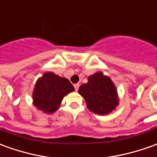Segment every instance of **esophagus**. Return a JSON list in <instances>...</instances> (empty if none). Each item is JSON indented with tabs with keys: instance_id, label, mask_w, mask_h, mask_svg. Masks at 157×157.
<instances>
[{
	"instance_id": "34e87169",
	"label": "esophagus",
	"mask_w": 157,
	"mask_h": 157,
	"mask_svg": "<svg viewBox=\"0 0 157 157\" xmlns=\"http://www.w3.org/2000/svg\"><path fill=\"white\" fill-rule=\"evenodd\" d=\"M79 86H80V84H79V83H76V84L74 85V87H75V91H77V90L79 89Z\"/></svg>"
}]
</instances>
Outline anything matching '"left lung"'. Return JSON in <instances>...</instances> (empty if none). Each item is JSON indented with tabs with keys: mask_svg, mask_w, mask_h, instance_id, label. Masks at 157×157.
Returning <instances> with one entry per match:
<instances>
[{
	"mask_svg": "<svg viewBox=\"0 0 157 157\" xmlns=\"http://www.w3.org/2000/svg\"><path fill=\"white\" fill-rule=\"evenodd\" d=\"M78 92L84 98L87 108L98 115L109 114L118 105L116 86L101 72L90 75L87 83L82 84Z\"/></svg>",
	"mask_w": 157,
	"mask_h": 157,
	"instance_id": "left-lung-1",
	"label": "left lung"
}]
</instances>
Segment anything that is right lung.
I'll return each instance as SVG.
<instances>
[{
	"mask_svg": "<svg viewBox=\"0 0 157 157\" xmlns=\"http://www.w3.org/2000/svg\"><path fill=\"white\" fill-rule=\"evenodd\" d=\"M74 90L68 79L61 78L50 72L45 73L35 86L34 105L44 112L53 113L59 108L63 97Z\"/></svg>",
	"mask_w": 157,
	"mask_h": 157,
	"instance_id": "1",
	"label": "right lung"
}]
</instances>
